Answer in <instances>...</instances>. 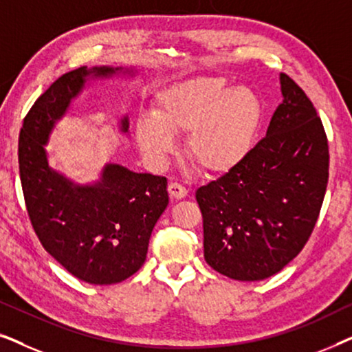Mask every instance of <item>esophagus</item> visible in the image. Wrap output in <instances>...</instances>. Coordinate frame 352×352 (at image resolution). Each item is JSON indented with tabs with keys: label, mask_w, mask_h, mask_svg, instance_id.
<instances>
[{
	"label": "esophagus",
	"mask_w": 352,
	"mask_h": 352,
	"mask_svg": "<svg viewBox=\"0 0 352 352\" xmlns=\"http://www.w3.org/2000/svg\"><path fill=\"white\" fill-rule=\"evenodd\" d=\"M168 192H170V195L173 197V199H176V200L184 199V197L187 195L186 187L181 186V184H177V182H170V184H168Z\"/></svg>",
	"instance_id": "esophagus-1"
}]
</instances>
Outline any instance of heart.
<instances>
[{
    "label": "heart",
    "mask_w": 352,
    "mask_h": 352,
    "mask_svg": "<svg viewBox=\"0 0 352 352\" xmlns=\"http://www.w3.org/2000/svg\"><path fill=\"white\" fill-rule=\"evenodd\" d=\"M263 115V100L254 89L232 86L219 76H195L163 89L153 117L139 118L134 134L155 165L175 152L173 134H187L190 160L208 175H226L247 160Z\"/></svg>",
    "instance_id": "b5f03b06"
}]
</instances>
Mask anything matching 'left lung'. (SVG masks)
Wrapping results in <instances>:
<instances>
[{
  "label": "left lung",
  "mask_w": 352,
  "mask_h": 352,
  "mask_svg": "<svg viewBox=\"0 0 352 352\" xmlns=\"http://www.w3.org/2000/svg\"><path fill=\"white\" fill-rule=\"evenodd\" d=\"M282 104L242 165L201 186L205 261L234 280H263L305 247L329 182V142L314 105L280 74Z\"/></svg>",
  "instance_id": "left-lung-1"
}]
</instances>
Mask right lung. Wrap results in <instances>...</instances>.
<instances>
[{"instance_id": "right-lung-1", "label": "right lung", "mask_w": 352, "mask_h": 352, "mask_svg": "<svg viewBox=\"0 0 352 352\" xmlns=\"http://www.w3.org/2000/svg\"><path fill=\"white\" fill-rule=\"evenodd\" d=\"M136 75L133 67L110 65L62 75L32 105L19 136V171L33 229L57 263L93 285L126 280L141 269L153 226L168 206L166 177L107 163L98 181L78 184L50 165L46 146L91 81ZM118 128L129 133L126 115Z\"/></svg>"}]
</instances>
